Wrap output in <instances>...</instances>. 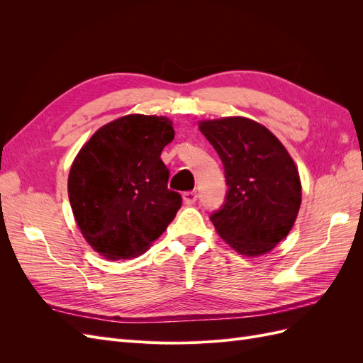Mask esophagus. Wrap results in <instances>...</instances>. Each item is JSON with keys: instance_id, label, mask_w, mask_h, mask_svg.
Instances as JSON below:
<instances>
[{"instance_id": "obj_1", "label": "esophagus", "mask_w": 363, "mask_h": 363, "mask_svg": "<svg viewBox=\"0 0 363 363\" xmlns=\"http://www.w3.org/2000/svg\"><path fill=\"white\" fill-rule=\"evenodd\" d=\"M183 201L186 204H194L196 201V192L194 191H189V192H184L183 194Z\"/></svg>"}]
</instances>
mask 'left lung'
Listing matches in <instances>:
<instances>
[{"instance_id": "8db88e82", "label": "left lung", "mask_w": 363, "mask_h": 363, "mask_svg": "<svg viewBox=\"0 0 363 363\" xmlns=\"http://www.w3.org/2000/svg\"><path fill=\"white\" fill-rule=\"evenodd\" d=\"M199 127L221 157L228 186L225 204L211 216L215 230L239 255H267L298 216V168L281 142L250 118L203 119Z\"/></svg>"}]
</instances>
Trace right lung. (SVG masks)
<instances>
[{"instance_id": "add662e5", "label": "right lung", "mask_w": 363, "mask_h": 363, "mask_svg": "<svg viewBox=\"0 0 363 363\" xmlns=\"http://www.w3.org/2000/svg\"><path fill=\"white\" fill-rule=\"evenodd\" d=\"M174 139L167 116L131 113L98 128L75 156L68 196L86 242L108 260L133 259L167 230L182 206L160 159Z\"/></svg>"}]
</instances>
